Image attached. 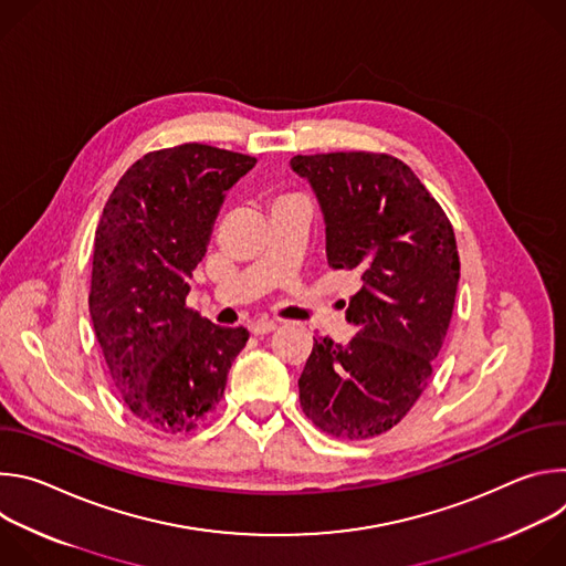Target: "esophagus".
<instances>
[{"label":"esophagus","instance_id":"obj_1","mask_svg":"<svg viewBox=\"0 0 566 566\" xmlns=\"http://www.w3.org/2000/svg\"><path fill=\"white\" fill-rule=\"evenodd\" d=\"M249 329H251L253 336H266V334L277 329V322H273V319H255V322H251Z\"/></svg>","mask_w":566,"mask_h":566}]
</instances>
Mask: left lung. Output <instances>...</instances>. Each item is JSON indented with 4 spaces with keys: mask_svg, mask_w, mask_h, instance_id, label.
<instances>
[{
    "mask_svg": "<svg viewBox=\"0 0 566 566\" xmlns=\"http://www.w3.org/2000/svg\"><path fill=\"white\" fill-rule=\"evenodd\" d=\"M317 197L327 262L358 275L347 345L315 338L297 380L304 415L327 434L369 439L423 394L454 308V230L419 177L389 154L293 156Z\"/></svg>",
    "mask_w": 566,
    "mask_h": 566,
    "instance_id": "1",
    "label": "left lung"
}]
</instances>
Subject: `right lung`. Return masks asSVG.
Instances as JSON below:
<instances>
[{"label": "right lung", "mask_w": 566, "mask_h": 566, "mask_svg": "<svg viewBox=\"0 0 566 566\" xmlns=\"http://www.w3.org/2000/svg\"><path fill=\"white\" fill-rule=\"evenodd\" d=\"M258 158L201 143L149 151L109 195L94 241L90 313L109 376L147 428L195 430L223 396L244 327L186 306L214 219Z\"/></svg>", "instance_id": "1"}]
</instances>
